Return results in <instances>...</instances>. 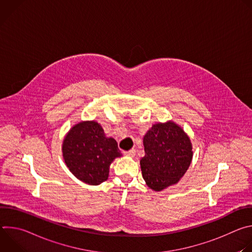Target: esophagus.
<instances>
[{
	"label": "esophagus",
	"mask_w": 252,
	"mask_h": 252,
	"mask_svg": "<svg viewBox=\"0 0 252 252\" xmlns=\"http://www.w3.org/2000/svg\"><path fill=\"white\" fill-rule=\"evenodd\" d=\"M124 155L126 156V157H131L132 158V157L135 156V150L132 149L130 151H126V152H124Z\"/></svg>",
	"instance_id": "obj_1"
}]
</instances>
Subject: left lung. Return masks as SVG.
I'll return each mask as SVG.
<instances>
[{
	"mask_svg": "<svg viewBox=\"0 0 252 252\" xmlns=\"http://www.w3.org/2000/svg\"><path fill=\"white\" fill-rule=\"evenodd\" d=\"M143 146L146 155L140 159L142 177L156 191L176 184L190 165V139L172 122L154 125L143 137Z\"/></svg>",
	"mask_w": 252,
	"mask_h": 252,
	"instance_id": "obj_1",
	"label": "left lung"
}]
</instances>
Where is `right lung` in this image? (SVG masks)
Segmentation results:
<instances>
[{
    "label": "right lung",
    "mask_w": 252,
    "mask_h": 252,
    "mask_svg": "<svg viewBox=\"0 0 252 252\" xmlns=\"http://www.w3.org/2000/svg\"><path fill=\"white\" fill-rule=\"evenodd\" d=\"M63 156L70 172L80 181L97 186L109 177L110 164L122 157L118 143L106 137L95 122H83L71 127L63 143Z\"/></svg>",
    "instance_id": "add662e5"
}]
</instances>
